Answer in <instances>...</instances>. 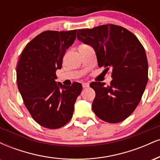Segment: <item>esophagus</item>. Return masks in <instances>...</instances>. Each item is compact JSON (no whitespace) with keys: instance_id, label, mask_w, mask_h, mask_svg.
Listing matches in <instances>:
<instances>
[{"instance_id":"esophagus-1","label":"esophagus","mask_w":160,"mask_h":160,"mask_svg":"<svg viewBox=\"0 0 160 160\" xmlns=\"http://www.w3.org/2000/svg\"><path fill=\"white\" fill-rule=\"evenodd\" d=\"M82 87H83V88H87V87H89V84L88 83V82H82Z\"/></svg>"}]
</instances>
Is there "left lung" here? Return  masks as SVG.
<instances>
[{"mask_svg": "<svg viewBox=\"0 0 160 160\" xmlns=\"http://www.w3.org/2000/svg\"><path fill=\"white\" fill-rule=\"evenodd\" d=\"M77 36L95 49L98 67L111 71V85L101 82L89 85L95 92L92 111L105 122L124 120L139 104L148 81L144 48L135 34L112 24L78 29Z\"/></svg>", "mask_w": 160, "mask_h": 160, "instance_id": "8db88e82", "label": "left lung"}]
</instances>
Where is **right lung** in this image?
<instances>
[{
  "mask_svg": "<svg viewBox=\"0 0 160 160\" xmlns=\"http://www.w3.org/2000/svg\"><path fill=\"white\" fill-rule=\"evenodd\" d=\"M77 30L46 31L23 49L16 68L19 92L32 118L41 126L55 129L69 122L82 85L56 82L66 49L76 39Z\"/></svg>",
  "mask_w": 160,
  "mask_h": 160,
  "instance_id": "add662e5",
  "label": "right lung"
}]
</instances>
